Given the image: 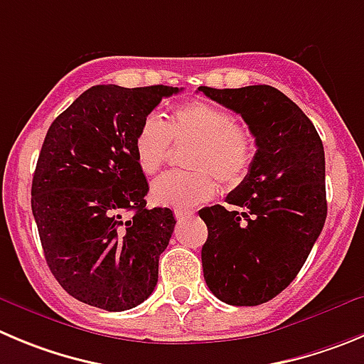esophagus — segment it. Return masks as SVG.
<instances>
[{
	"instance_id": "obj_1",
	"label": "esophagus",
	"mask_w": 364,
	"mask_h": 364,
	"mask_svg": "<svg viewBox=\"0 0 364 364\" xmlns=\"http://www.w3.org/2000/svg\"><path fill=\"white\" fill-rule=\"evenodd\" d=\"M174 215L176 219H185V217L192 215V212H188V210H174Z\"/></svg>"
}]
</instances>
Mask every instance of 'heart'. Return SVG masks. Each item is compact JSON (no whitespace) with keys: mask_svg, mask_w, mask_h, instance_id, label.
Wrapping results in <instances>:
<instances>
[{"mask_svg":"<svg viewBox=\"0 0 364 364\" xmlns=\"http://www.w3.org/2000/svg\"><path fill=\"white\" fill-rule=\"evenodd\" d=\"M193 141L188 152L192 171H174L152 183L151 198L161 206L192 208L210 201L217 192V176L226 186H239L255 159V138L235 117L208 100H188L174 105L163 122L147 114L136 131L132 149L136 165L152 176L165 165L171 141Z\"/></svg>","mask_w":364,"mask_h":364,"instance_id":"b5f03b06","label":"heart"}]
</instances>
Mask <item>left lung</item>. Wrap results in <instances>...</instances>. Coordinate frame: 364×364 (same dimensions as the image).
<instances>
[{"instance_id": "1", "label": "left lung", "mask_w": 364, "mask_h": 364, "mask_svg": "<svg viewBox=\"0 0 364 364\" xmlns=\"http://www.w3.org/2000/svg\"><path fill=\"white\" fill-rule=\"evenodd\" d=\"M198 91L239 113L257 145L250 174L226 198L235 210H199L208 228L201 250L206 285L224 304H266L296 278L323 230V144L304 111L277 87Z\"/></svg>"}]
</instances>
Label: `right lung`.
Wrapping results in <instances>:
<instances>
[{"label": "right lung", "instance_id": "add662e5", "mask_svg": "<svg viewBox=\"0 0 364 364\" xmlns=\"http://www.w3.org/2000/svg\"><path fill=\"white\" fill-rule=\"evenodd\" d=\"M179 87L84 91L50 125L32 181V213L44 259L63 289L104 311H127L158 284L159 255L176 219L149 210V183L132 140L141 120ZM129 211L131 218H124Z\"/></svg>", "mask_w": 364, "mask_h": 364}]
</instances>
